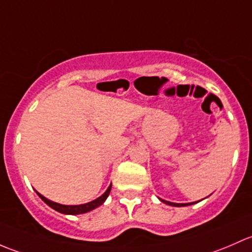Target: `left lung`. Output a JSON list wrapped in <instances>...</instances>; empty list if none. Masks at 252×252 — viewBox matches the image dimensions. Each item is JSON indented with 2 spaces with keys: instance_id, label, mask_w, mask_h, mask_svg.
Wrapping results in <instances>:
<instances>
[{
  "instance_id": "1",
  "label": "left lung",
  "mask_w": 252,
  "mask_h": 252,
  "mask_svg": "<svg viewBox=\"0 0 252 252\" xmlns=\"http://www.w3.org/2000/svg\"><path fill=\"white\" fill-rule=\"evenodd\" d=\"M161 201H164V203L167 204V205H171V206H184V205H189V204H176V203H170V201L162 200V199H161Z\"/></svg>"
}]
</instances>
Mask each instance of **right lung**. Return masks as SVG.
<instances>
[{"label": "right lung", "instance_id": "1", "mask_svg": "<svg viewBox=\"0 0 252 252\" xmlns=\"http://www.w3.org/2000/svg\"><path fill=\"white\" fill-rule=\"evenodd\" d=\"M110 190H111V186H109L107 191H105V193L103 194L102 196H99V198L95 199V200L91 201V203H87V204H84V205H61V204L54 203V201L48 200V199H46L45 196L41 195V194L37 193V191H36V193H37V195L40 196V198L42 199V200L45 201V203L47 204L48 206H51L52 209H54L56 211L61 212V214L80 215V214H85V212H88V211H92V210H94L95 207L100 206V205L104 203L105 199L108 198Z\"/></svg>", "mask_w": 252, "mask_h": 252}]
</instances>
